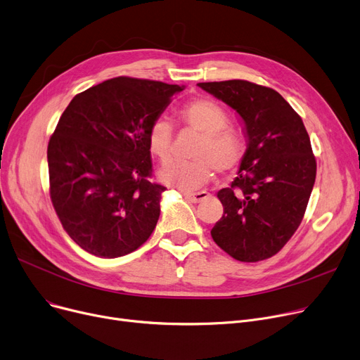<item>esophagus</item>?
I'll return each instance as SVG.
<instances>
[{
    "label": "esophagus",
    "mask_w": 360,
    "mask_h": 360,
    "mask_svg": "<svg viewBox=\"0 0 360 360\" xmlns=\"http://www.w3.org/2000/svg\"><path fill=\"white\" fill-rule=\"evenodd\" d=\"M184 198L187 200H190L192 203H199L205 199L209 198V193L207 192H198V193H184Z\"/></svg>",
    "instance_id": "obj_1"
}]
</instances>
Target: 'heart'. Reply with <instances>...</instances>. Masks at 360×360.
<instances>
[{
	"instance_id": "heart-1",
	"label": "heart",
	"mask_w": 360,
	"mask_h": 360,
	"mask_svg": "<svg viewBox=\"0 0 360 360\" xmlns=\"http://www.w3.org/2000/svg\"><path fill=\"white\" fill-rule=\"evenodd\" d=\"M179 120L200 135L192 157L193 161L165 164L160 179L174 187L192 190L207 183L217 170L229 174L240 167L245 155V143L241 134L228 126L229 116L222 105L209 98H196L179 110ZM172 123L158 117L148 129V148L160 161H167L173 153Z\"/></svg>"
}]
</instances>
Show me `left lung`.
Wrapping results in <instances>:
<instances>
[{
    "label": "left lung",
    "instance_id": "8db88e82",
    "mask_svg": "<svg viewBox=\"0 0 360 360\" xmlns=\"http://www.w3.org/2000/svg\"><path fill=\"white\" fill-rule=\"evenodd\" d=\"M198 86L241 116L248 138L238 177L218 192L224 215L210 236L238 262L266 260L302 222L316 174L309 135L273 89L245 79Z\"/></svg>",
    "mask_w": 360,
    "mask_h": 360
}]
</instances>
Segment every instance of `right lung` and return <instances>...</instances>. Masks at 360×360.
Segmentation results:
<instances>
[{"label":"right lung","mask_w":360,"mask_h":360,"mask_svg":"<svg viewBox=\"0 0 360 360\" xmlns=\"http://www.w3.org/2000/svg\"><path fill=\"white\" fill-rule=\"evenodd\" d=\"M181 90L117 77L62 113L48 145L49 193L63 229L90 255L122 257L153 234L165 187L151 181L148 129Z\"/></svg>","instance_id":"add662e5"}]
</instances>
